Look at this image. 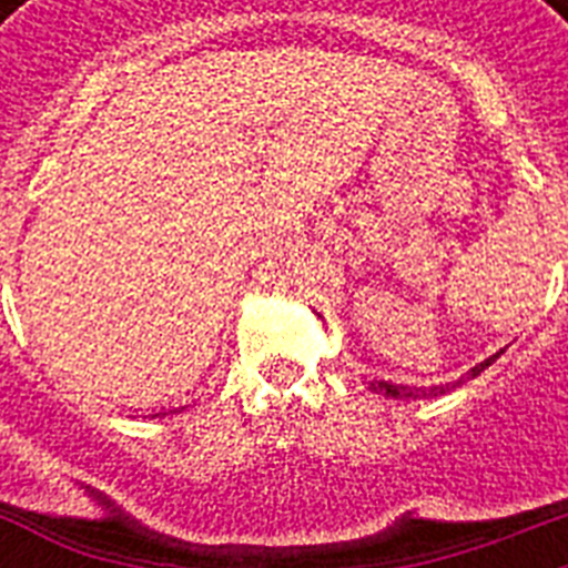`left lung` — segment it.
I'll return each mask as SVG.
<instances>
[{
	"instance_id": "8db88e82",
	"label": "left lung",
	"mask_w": 568,
	"mask_h": 568,
	"mask_svg": "<svg viewBox=\"0 0 568 568\" xmlns=\"http://www.w3.org/2000/svg\"><path fill=\"white\" fill-rule=\"evenodd\" d=\"M504 351H498V354H493L489 359H484L480 365H475L471 372H468V377H477V374L484 372V368H489V365L501 356ZM463 379H457L454 386H459ZM450 386H430V388H422V386H395V383H388V379H374L372 383V392H377V395H386V397H413V400H418V397H439L445 395Z\"/></svg>"
}]
</instances>
